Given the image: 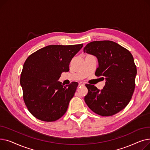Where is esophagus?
Returning a JSON list of instances; mask_svg holds the SVG:
<instances>
[{
  "instance_id": "esophagus-1",
  "label": "esophagus",
  "mask_w": 150,
  "mask_h": 150,
  "mask_svg": "<svg viewBox=\"0 0 150 150\" xmlns=\"http://www.w3.org/2000/svg\"><path fill=\"white\" fill-rule=\"evenodd\" d=\"M85 85V83L83 82H79V86H83Z\"/></svg>"
}]
</instances>
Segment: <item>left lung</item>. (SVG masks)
Segmentation results:
<instances>
[{"label": "left lung", "instance_id": "left-lung-1", "mask_svg": "<svg viewBox=\"0 0 150 150\" xmlns=\"http://www.w3.org/2000/svg\"><path fill=\"white\" fill-rule=\"evenodd\" d=\"M83 51L97 57L99 65L95 75L106 81L101 90L86 84L85 102L99 115L112 116L127 107L134 93L137 68L133 57L128 50L110 40L91 42Z\"/></svg>", "mask_w": 150, "mask_h": 150}]
</instances>
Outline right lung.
Masks as SVG:
<instances>
[{
  "instance_id": "1",
  "label": "right lung",
  "mask_w": 150,
  "mask_h": 150,
  "mask_svg": "<svg viewBox=\"0 0 150 150\" xmlns=\"http://www.w3.org/2000/svg\"><path fill=\"white\" fill-rule=\"evenodd\" d=\"M82 47L83 44L48 45L26 59L20 83L23 100L33 116L53 122L66 112L78 83L64 86L58 80L62 73L69 71L70 62Z\"/></svg>"
}]
</instances>
